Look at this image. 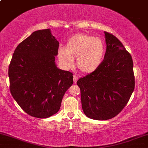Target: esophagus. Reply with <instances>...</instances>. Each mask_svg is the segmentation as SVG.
Returning a JSON list of instances; mask_svg holds the SVG:
<instances>
[{"instance_id": "1", "label": "esophagus", "mask_w": 148, "mask_h": 148, "mask_svg": "<svg viewBox=\"0 0 148 148\" xmlns=\"http://www.w3.org/2000/svg\"><path fill=\"white\" fill-rule=\"evenodd\" d=\"M73 79H74V84H76V83L77 82L78 79H79V76L76 75V74H74V76H73Z\"/></svg>"}]
</instances>
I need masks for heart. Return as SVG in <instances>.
Returning a JSON list of instances; mask_svg holds the SVG:
<instances>
[{
  "label": "heart",
  "instance_id": "heart-1",
  "mask_svg": "<svg viewBox=\"0 0 148 148\" xmlns=\"http://www.w3.org/2000/svg\"><path fill=\"white\" fill-rule=\"evenodd\" d=\"M106 53L104 42L99 37L88 34L73 35L66 42L65 48L58 50V58L62 67L71 69L76 58V66L82 72L90 74L97 69L103 62Z\"/></svg>",
  "mask_w": 148,
  "mask_h": 148
}]
</instances>
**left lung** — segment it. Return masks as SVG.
Wrapping results in <instances>:
<instances>
[{
	"label": "left lung",
	"instance_id": "obj_1",
	"mask_svg": "<svg viewBox=\"0 0 148 148\" xmlns=\"http://www.w3.org/2000/svg\"><path fill=\"white\" fill-rule=\"evenodd\" d=\"M106 51L95 72L78 80L84 113L89 118L106 120L126 106L135 86L133 60L121 42L104 32Z\"/></svg>",
	"mask_w": 148,
	"mask_h": 148
}]
</instances>
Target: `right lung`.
I'll use <instances>...</instances> for the list:
<instances>
[{
	"mask_svg": "<svg viewBox=\"0 0 148 148\" xmlns=\"http://www.w3.org/2000/svg\"><path fill=\"white\" fill-rule=\"evenodd\" d=\"M59 42L50 29L33 32L15 49L9 66L10 92L25 113L38 118L56 114L73 74L58 68Z\"/></svg>",
	"mask_w": 148,
	"mask_h": 148,
	"instance_id": "add662e5",
	"label": "right lung"
}]
</instances>
